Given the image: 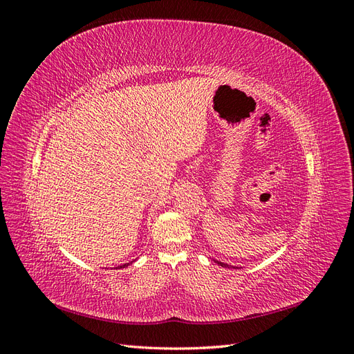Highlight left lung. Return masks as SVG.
Wrapping results in <instances>:
<instances>
[{"label": "left lung", "mask_w": 354, "mask_h": 354, "mask_svg": "<svg viewBox=\"0 0 354 354\" xmlns=\"http://www.w3.org/2000/svg\"><path fill=\"white\" fill-rule=\"evenodd\" d=\"M214 263H217L221 267H226V269H239V267H236V266H230L227 263H221V261H217V260H214Z\"/></svg>", "instance_id": "obj_1"}]
</instances>
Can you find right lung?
<instances>
[{
    "instance_id": "1",
    "label": "right lung",
    "mask_w": 354,
    "mask_h": 354,
    "mask_svg": "<svg viewBox=\"0 0 354 354\" xmlns=\"http://www.w3.org/2000/svg\"><path fill=\"white\" fill-rule=\"evenodd\" d=\"M130 264H133V261H130V263H125V264H121V266H118L116 269H124V267H128Z\"/></svg>"
}]
</instances>
